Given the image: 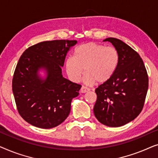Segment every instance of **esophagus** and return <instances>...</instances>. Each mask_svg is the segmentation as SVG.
<instances>
[{
  "label": "esophagus",
  "mask_w": 158,
  "mask_h": 158,
  "mask_svg": "<svg viewBox=\"0 0 158 158\" xmlns=\"http://www.w3.org/2000/svg\"><path fill=\"white\" fill-rule=\"evenodd\" d=\"M90 90V89L87 87H85V86H82L81 90H80V92L82 93V94H85L86 92H88Z\"/></svg>",
  "instance_id": "34e87169"
}]
</instances>
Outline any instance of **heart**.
Instances as JSON below:
<instances>
[{"label": "heart", "instance_id": "b5f03b06", "mask_svg": "<svg viewBox=\"0 0 158 158\" xmlns=\"http://www.w3.org/2000/svg\"><path fill=\"white\" fill-rule=\"evenodd\" d=\"M119 63L118 51L112 47L96 42H88L77 47L74 57L65 60L66 73L71 81L78 82L82 75L85 83H105L111 78Z\"/></svg>", "mask_w": 158, "mask_h": 158}]
</instances>
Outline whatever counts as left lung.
I'll return each instance as SVG.
<instances>
[{"label": "left lung", "instance_id": "obj_1", "mask_svg": "<svg viewBox=\"0 0 158 158\" xmlns=\"http://www.w3.org/2000/svg\"><path fill=\"white\" fill-rule=\"evenodd\" d=\"M103 42L113 44L119 55V63L113 77L96 89L94 115L107 127L124 126L142 111L148 89V76L137 52L116 38Z\"/></svg>", "mask_w": 158, "mask_h": 158}]
</instances>
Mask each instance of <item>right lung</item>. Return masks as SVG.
<instances>
[{"mask_svg":"<svg viewBox=\"0 0 158 158\" xmlns=\"http://www.w3.org/2000/svg\"><path fill=\"white\" fill-rule=\"evenodd\" d=\"M76 44V40L46 41L29 47L21 56L12 90L19 113L29 124L51 129L68 116L71 101L81 85L64 78L62 68L69 49Z\"/></svg>","mask_w":158,"mask_h":158,"instance_id":"right-lung-1","label":"right lung"}]
</instances>
